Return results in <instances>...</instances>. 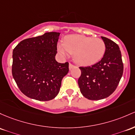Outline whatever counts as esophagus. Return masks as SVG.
<instances>
[{
    "mask_svg": "<svg viewBox=\"0 0 135 135\" xmlns=\"http://www.w3.org/2000/svg\"><path fill=\"white\" fill-rule=\"evenodd\" d=\"M75 65H74L73 64H72V63H69V69H70V70H71V69H72V68H74V67H75Z\"/></svg>",
    "mask_w": 135,
    "mask_h": 135,
    "instance_id": "esophagus-1",
    "label": "esophagus"
}]
</instances>
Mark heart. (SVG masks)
<instances>
[{
  "label": "heart",
  "instance_id": "obj_1",
  "mask_svg": "<svg viewBox=\"0 0 135 135\" xmlns=\"http://www.w3.org/2000/svg\"><path fill=\"white\" fill-rule=\"evenodd\" d=\"M57 50L63 56L73 54L78 64L90 65L101 60L106 51V45L100 38L72 35L65 37L63 43L58 44Z\"/></svg>",
  "mask_w": 135,
  "mask_h": 135
}]
</instances>
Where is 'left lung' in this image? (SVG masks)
<instances>
[{
  "label": "left lung",
  "mask_w": 135,
  "mask_h": 135,
  "mask_svg": "<svg viewBox=\"0 0 135 135\" xmlns=\"http://www.w3.org/2000/svg\"><path fill=\"white\" fill-rule=\"evenodd\" d=\"M106 51L101 60L88 66H80L78 84L81 94L89 100L109 97L116 90L124 71L121 52L116 43L102 36Z\"/></svg>",
  "instance_id": "left-lung-1"
}]
</instances>
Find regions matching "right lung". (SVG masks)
Returning a JSON list of instances; mask_svg holds the SVG:
<instances>
[{
	"mask_svg": "<svg viewBox=\"0 0 135 135\" xmlns=\"http://www.w3.org/2000/svg\"><path fill=\"white\" fill-rule=\"evenodd\" d=\"M59 32L20 41L13 51L12 75L27 97L40 101L52 100L60 91L61 80L69 72V62L56 61Z\"/></svg>",
	"mask_w": 135,
	"mask_h": 135,
	"instance_id": "obj_1",
	"label": "right lung"
}]
</instances>
